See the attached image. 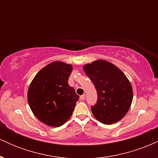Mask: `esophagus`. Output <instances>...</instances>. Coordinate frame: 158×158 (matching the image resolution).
I'll return each instance as SVG.
<instances>
[{"label": "esophagus", "instance_id": "obj_1", "mask_svg": "<svg viewBox=\"0 0 158 158\" xmlns=\"http://www.w3.org/2000/svg\"><path fill=\"white\" fill-rule=\"evenodd\" d=\"M79 98H80L81 100H84V99H85V94H83V95L80 96V97H79Z\"/></svg>", "mask_w": 158, "mask_h": 158}]
</instances>
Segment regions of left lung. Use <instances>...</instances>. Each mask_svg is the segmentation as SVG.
<instances>
[{"label":"left lung","mask_w":158,"mask_h":158,"mask_svg":"<svg viewBox=\"0 0 158 158\" xmlns=\"http://www.w3.org/2000/svg\"><path fill=\"white\" fill-rule=\"evenodd\" d=\"M83 68L97 90V102L91 106L94 117L103 124L118 122L129 110L133 99L131 83L126 75L104 60L94 61Z\"/></svg>","instance_id":"obj_1"}]
</instances>
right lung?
I'll return each instance as SVG.
<instances>
[{
    "label": "right lung",
    "mask_w": 158,
    "mask_h": 158,
    "mask_svg": "<svg viewBox=\"0 0 158 158\" xmlns=\"http://www.w3.org/2000/svg\"><path fill=\"white\" fill-rule=\"evenodd\" d=\"M72 65L55 61L36 74L27 99L34 115L50 126H62L72 115L79 95L68 84Z\"/></svg>",
    "instance_id": "add662e5"
}]
</instances>
